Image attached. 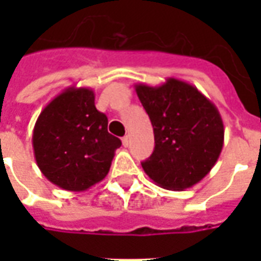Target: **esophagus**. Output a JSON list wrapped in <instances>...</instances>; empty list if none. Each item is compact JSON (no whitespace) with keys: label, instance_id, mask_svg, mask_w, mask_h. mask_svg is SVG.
<instances>
[{"label":"esophagus","instance_id":"obj_1","mask_svg":"<svg viewBox=\"0 0 261 261\" xmlns=\"http://www.w3.org/2000/svg\"><path fill=\"white\" fill-rule=\"evenodd\" d=\"M122 143H123V146L127 147L128 145H130V138H128V135H126V137H123L122 138Z\"/></svg>","mask_w":261,"mask_h":261}]
</instances>
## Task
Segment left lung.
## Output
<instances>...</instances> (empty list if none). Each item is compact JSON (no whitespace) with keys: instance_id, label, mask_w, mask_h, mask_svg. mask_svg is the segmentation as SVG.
<instances>
[{"instance_id":"left-lung-1","label":"left lung","mask_w":261,"mask_h":261,"mask_svg":"<svg viewBox=\"0 0 261 261\" xmlns=\"http://www.w3.org/2000/svg\"><path fill=\"white\" fill-rule=\"evenodd\" d=\"M154 133V150L142 163L145 173L167 190L182 191L214 167L223 146V122L217 107L194 85L168 79L160 87L135 85Z\"/></svg>"}]
</instances>
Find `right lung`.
I'll return each mask as SVG.
<instances>
[{
	"mask_svg": "<svg viewBox=\"0 0 261 261\" xmlns=\"http://www.w3.org/2000/svg\"><path fill=\"white\" fill-rule=\"evenodd\" d=\"M94 92L70 87L53 98L35 123L32 145L42 173L59 188L87 191L110 172L120 139L107 130Z\"/></svg>",
	"mask_w": 261,
	"mask_h": 261,
	"instance_id": "right-lung-1",
	"label": "right lung"
}]
</instances>
